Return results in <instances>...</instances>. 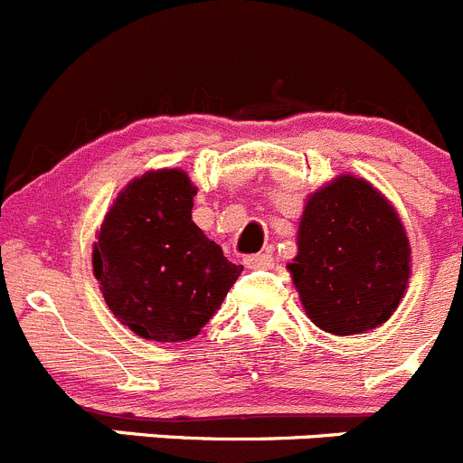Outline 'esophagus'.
Wrapping results in <instances>:
<instances>
[{"instance_id":"1","label":"esophagus","mask_w":463,"mask_h":463,"mask_svg":"<svg viewBox=\"0 0 463 463\" xmlns=\"http://www.w3.org/2000/svg\"><path fill=\"white\" fill-rule=\"evenodd\" d=\"M245 266H248V269H270V266H273V254L270 252L248 254V257H245Z\"/></svg>"}]
</instances>
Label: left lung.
Segmentation results:
<instances>
[{"mask_svg": "<svg viewBox=\"0 0 463 463\" xmlns=\"http://www.w3.org/2000/svg\"><path fill=\"white\" fill-rule=\"evenodd\" d=\"M287 269L315 326L339 337L364 333L385 324L404 296L406 229L370 181L342 174L309 194Z\"/></svg>", "mask_w": 463, "mask_h": 463, "instance_id": "obj_1", "label": "left lung"}]
</instances>
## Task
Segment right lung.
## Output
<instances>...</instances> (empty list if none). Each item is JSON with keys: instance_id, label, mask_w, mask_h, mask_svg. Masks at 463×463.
Returning a JSON list of instances; mask_svg holds the SVG:
<instances>
[{"instance_id": "obj_1", "label": "right lung", "mask_w": 463, "mask_h": 463, "mask_svg": "<svg viewBox=\"0 0 463 463\" xmlns=\"http://www.w3.org/2000/svg\"><path fill=\"white\" fill-rule=\"evenodd\" d=\"M197 188L181 169L130 181L93 245V275L112 315L154 342H185L209 324L243 266L193 222Z\"/></svg>"}]
</instances>
